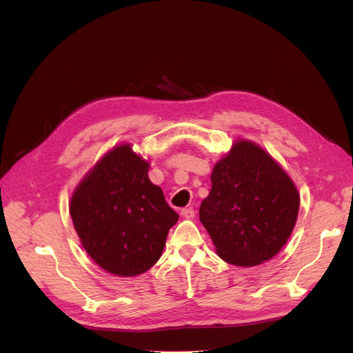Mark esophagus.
I'll return each instance as SVG.
<instances>
[{"mask_svg": "<svg viewBox=\"0 0 353 353\" xmlns=\"http://www.w3.org/2000/svg\"><path fill=\"white\" fill-rule=\"evenodd\" d=\"M194 215H196V212L193 208H184L183 210H181V216L185 219H193Z\"/></svg>", "mask_w": 353, "mask_h": 353, "instance_id": "34e87169", "label": "esophagus"}]
</instances>
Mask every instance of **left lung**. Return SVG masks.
<instances>
[{
  "mask_svg": "<svg viewBox=\"0 0 353 353\" xmlns=\"http://www.w3.org/2000/svg\"><path fill=\"white\" fill-rule=\"evenodd\" d=\"M199 218L221 259L254 266L281 250L296 225L297 188L259 145L239 140L215 165Z\"/></svg>",
  "mask_w": 353,
  "mask_h": 353,
  "instance_id": "obj_1",
  "label": "left lung"
}]
</instances>
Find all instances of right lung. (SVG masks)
<instances>
[{
    "label": "right lung",
    "mask_w": 353,
    "mask_h": 353,
    "mask_svg": "<svg viewBox=\"0 0 353 353\" xmlns=\"http://www.w3.org/2000/svg\"><path fill=\"white\" fill-rule=\"evenodd\" d=\"M148 162L131 144L105 153L70 199V216L83 249L104 271L143 274L162 256L178 221L160 187L148 179Z\"/></svg>",
    "instance_id": "add662e5"
}]
</instances>
